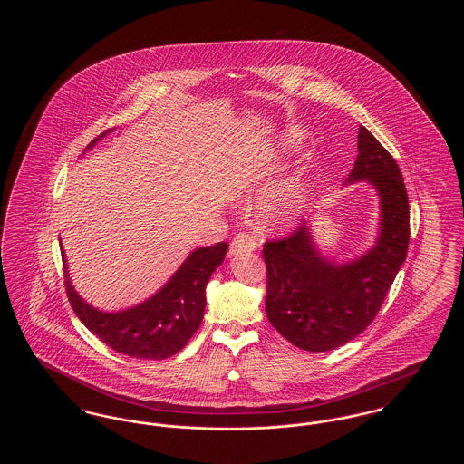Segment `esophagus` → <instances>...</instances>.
<instances>
[{
	"instance_id": "esophagus-1",
	"label": "esophagus",
	"mask_w": 464,
	"mask_h": 464,
	"mask_svg": "<svg viewBox=\"0 0 464 464\" xmlns=\"http://www.w3.org/2000/svg\"><path fill=\"white\" fill-rule=\"evenodd\" d=\"M256 248H257V240H256V238H252V237L246 235V233H238V235L233 238V242H231L229 254H231V256H240V254H245V252H252V250H256Z\"/></svg>"
}]
</instances>
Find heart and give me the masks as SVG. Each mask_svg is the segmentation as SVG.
Masks as SVG:
<instances>
[{"mask_svg": "<svg viewBox=\"0 0 464 464\" xmlns=\"http://www.w3.org/2000/svg\"><path fill=\"white\" fill-rule=\"evenodd\" d=\"M295 137V130H285L275 144L254 156L246 172L248 179L254 180L267 174V170L292 148ZM308 199V163L304 158H301L288 167L282 176L269 180L259 191L254 205V218L266 229H282L304 212Z\"/></svg>", "mask_w": 464, "mask_h": 464, "instance_id": "obj_1", "label": "heart"}]
</instances>
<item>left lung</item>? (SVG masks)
I'll return each mask as SVG.
<instances>
[{"label": "left lung", "mask_w": 464, "mask_h": 464, "mask_svg": "<svg viewBox=\"0 0 464 464\" xmlns=\"http://www.w3.org/2000/svg\"><path fill=\"white\" fill-rule=\"evenodd\" d=\"M365 180L379 198V233L362 256L337 263L316 246L309 221L285 240L266 242V314L288 343L331 352L374 320L409 246V198L397 161L365 127L346 184Z\"/></svg>", "instance_id": "obj_1"}]
</instances>
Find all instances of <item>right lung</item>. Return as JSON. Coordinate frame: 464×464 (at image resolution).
<instances>
[{"label": "right lung", "mask_w": 464, "mask_h": 464, "mask_svg": "<svg viewBox=\"0 0 464 464\" xmlns=\"http://www.w3.org/2000/svg\"><path fill=\"white\" fill-rule=\"evenodd\" d=\"M101 133L87 146L92 150ZM227 243L193 250L172 278L146 301L132 308L102 311L89 304L71 284L63 248L69 303L82 324L111 350L140 360H163L180 352L198 331L205 311V288L212 273L222 265Z\"/></svg>", "instance_id": "obj_1"}]
</instances>
